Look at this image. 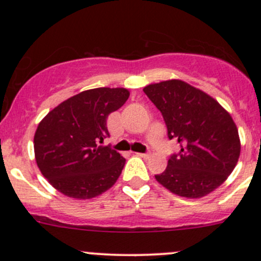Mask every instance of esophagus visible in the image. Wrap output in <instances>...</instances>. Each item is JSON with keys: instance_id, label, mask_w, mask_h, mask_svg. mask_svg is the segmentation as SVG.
I'll use <instances>...</instances> for the list:
<instances>
[{"instance_id": "esophagus-1", "label": "esophagus", "mask_w": 261, "mask_h": 261, "mask_svg": "<svg viewBox=\"0 0 261 261\" xmlns=\"http://www.w3.org/2000/svg\"><path fill=\"white\" fill-rule=\"evenodd\" d=\"M136 154L139 155V157H142V158H148L149 155H151V153H148V152L147 153H136Z\"/></svg>"}]
</instances>
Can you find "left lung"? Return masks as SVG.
I'll use <instances>...</instances> for the list:
<instances>
[{"mask_svg":"<svg viewBox=\"0 0 261 261\" xmlns=\"http://www.w3.org/2000/svg\"><path fill=\"white\" fill-rule=\"evenodd\" d=\"M143 92L162 113L169 140L180 146L157 181L182 197H202L234 169L241 141L228 112L205 92L180 80L148 85Z\"/></svg>","mask_w":261,"mask_h":261,"instance_id":"1","label":"left lung"}]
</instances>
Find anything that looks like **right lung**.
Returning <instances> with one entry per match:
<instances>
[{
	"instance_id": "add662e5",
	"label": "right lung",
	"mask_w": 261,
	"mask_h": 261,
	"mask_svg": "<svg viewBox=\"0 0 261 261\" xmlns=\"http://www.w3.org/2000/svg\"><path fill=\"white\" fill-rule=\"evenodd\" d=\"M125 88L88 89L54 108L34 135L35 161L56 190L73 199H92L118 180L125 166L110 146L107 119L127 100Z\"/></svg>"
}]
</instances>
